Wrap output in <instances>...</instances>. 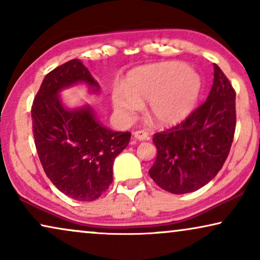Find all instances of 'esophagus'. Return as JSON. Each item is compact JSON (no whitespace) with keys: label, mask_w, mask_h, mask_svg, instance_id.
<instances>
[{"label":"esophagus","mask_w":260,"mask_h":260,"mask_svg":"<svg viewBox=\"0 0 260 260\" xmlns=\"http://www.w3.org/2000/svg\"><path fill=\"white\" fill-rule=\"evenodd\" d=\"M134 137L136 138V140H138V141H148L149 138H150V137H149V134L147 133V131H144V130L135 131Z\"/></svg>","instance_id":"34e87169"}]
</instances>
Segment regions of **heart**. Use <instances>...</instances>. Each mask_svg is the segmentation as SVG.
<instances>
[{
    "mask_svg": "<svg viewBox=\"0 0 260 260\" xmlns=\"http://www.w3.org/2000/svg\"><path fill=\"white\" fill-rule=\"evenodd\" d=\"M201 91L200 77L186 63L161 62L134 71L124 88L112 92L113 108L130 117L149 101V115L158 125H173L193 111Z\"/></svg>",
    "mask_w": 260,
    "mask_h": 260,
    "instance_id": "1",
    "label": "heart"
}]
</instances>
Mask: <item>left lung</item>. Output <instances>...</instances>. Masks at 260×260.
<instances>
[{"label": "left lung", "mask_w": 260, "mask_h": 260, "mask_svg": "<svg viewBox=\"0 0 260 260\" xmlns=\"http://www.w3.org/2000/svg\"><path fill=\"white\" fill-rule=\"evenodd\" d=\"M234 131L236 92L214 63V80L207 101L179 125L154 135L157 156L149 175L173 194L200 189L222 168Z\"/></svg>", "instance_id": "8db88e82"}]
</instances>
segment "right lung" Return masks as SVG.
Here are the masks:
<instances>
[{"label": "right lung", "mask_w": 260, "mask_h": 260, "mask_svg": "<svg viewBox=\"0 0 260 260\" xmlns=\"http://www.w3.org/2000/svg\"><path fill=\"white\" fill-rule=\"evenodd\" d=\"M85 84L99 93V84L78 59L51 71L31 106L35 147L46 175L60 191L78 201H93L112 182L113 161L129 144L130 133L102 125L91 105L67 108L59 93Z\"/></svg>", "instance_id": "add662e5"}]
</instances>
